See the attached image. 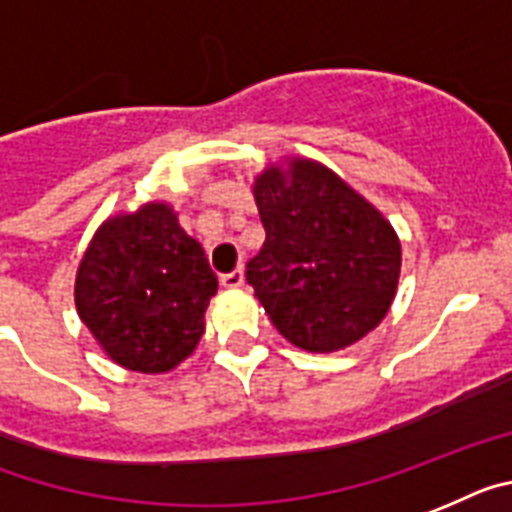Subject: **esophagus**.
<instances>
[{
  "label": "esophagus",
  "mask_w": 512,
  "mask_h": 512,
  "mask_svg": "<svg viewBox=\"0 0 512 512\" xmlns=\"http://www.w3.org/2000/svg\"><path fill=\"white\" fill-rule=\"evenodd\" d=\"M242 283H244V270L242 268H236V270H231V273H223V276H221L223 289H239Z\"/></svg>",
  "instance_id": "esophagus-1"
}]
</instances>
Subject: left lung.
<instances>
[{"instance_id": "left-lung-1", "label": "left lung", "mask_w": 512, "mask_h": 512, "mask_svg": "<svg viewBox=\"0 0 512 512\" xmlns=\"http://www.w3.org/2000/svg\"><path fill=\"white\" fill-rule=\"evenodd\" d=\"M265 244L247 263V283L286 341L304 351H341L388 315L401 242L341 176L291 158L255 179Z\"/></svg>"}]
</instances>
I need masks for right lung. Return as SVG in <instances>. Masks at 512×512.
Listing matches in <instances>:
<instances>
[{"label": "right lung", "instance_id": "obj_1", "mask_svg": "<svg viewBox=\"0 0 512 512\" xmlns=\"http://www.w3.org/2000/svg\"><path fill=\"white\" fill-rule=\"evenodd\" d=\"M218 278L166 203L119 213L96 231L75 281L77 315L111 362L169 372L195 351Z\"/></svg>", "mask_w": 512, "mask_h": 512}]
</instances>
